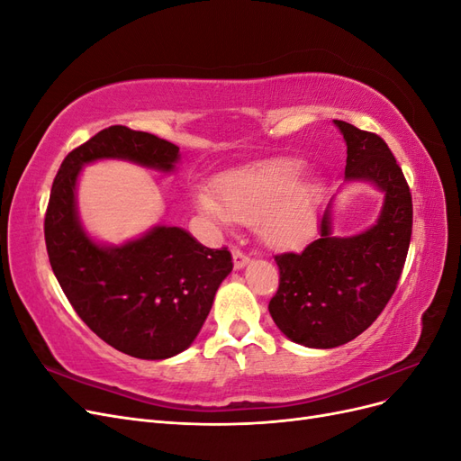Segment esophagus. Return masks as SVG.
<instances>
[{
  "instance_id": "34e87169",
  "label": "esophagus",
  "mask_w": 461,
  "mask_h": 461,
  "mask_svg": "<svg viewBox=\"0 0 461 461\" xmlns=\"http://www.w3.org/2000/svg\"><path fill=\"white\" fill-rule=\"evenodd\" d=\"M232 261H234V269H242L249 263V256H246L239 248H232Z\"/></svg>"
}]
</instances>
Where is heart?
Segmentation results:
<instances>
[{
	"mask_svg": "<svg viewBox=\"0 0 461 461\" xmlns=\"http://www.w3.org/2000/svg\"><path fill=\"white\" fill-rule=\"evenodd\" d=\"M302 163L275 159L219 180L217 194L200 186L194 192L198 212L219 227L234 221L258 225L265 244L292 249L305 242L317 219V188L300 178Z\"/></svg>",
	"mask_w": 461,
	"mask_h": 461,
	"instance_id": "b5f03b06",
	"label": "heart"
}]
</instances>
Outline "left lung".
Returning a JSON list of instances; mask_svg holds the SVG:
<instances>
[{"instance_id":"left-lung-1","label":"left lung","mask_w":461,"mask_h":461,"mask_svg":"<svg viewBox=\"0 0 461 461\" xmlns=\"http://www.w3.org/2000/svg\"><path fill=\"white\" fill-rule=\"evenodd\" d=\"M346 142V180L384 194L381 215L367 230L332 234V202L321 217V236L303 252L275 256L281 271L269 302L275 325L308 348H337L359 337L393 298L411 239V192L381 136L334 121Z\"/></svg>"}]
</instances>
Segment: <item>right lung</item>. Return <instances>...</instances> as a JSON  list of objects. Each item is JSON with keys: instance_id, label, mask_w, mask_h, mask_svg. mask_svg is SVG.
<instances>
[{"instance_id": "obj_1", "label": "right lung", "mask_w": 461, "mask_h": 461, "mask_svg": "<svg viewBox=\"0 0 461 461\" xmlns=\"http://www.w3.org/2000/svg\"><path fill=\"white\" fill-rule=\"evenodd\" d=\"M97 159L171 173L180 153L163 138L121 124L68 153L44 221L51 269L78 317L104 342L140 359L173 357L198 337L219 285L232 271L230 252L205 248L178 227H153L121 246L94 242L78 219L77 180Z\"/></svg>"}]
</instances>
